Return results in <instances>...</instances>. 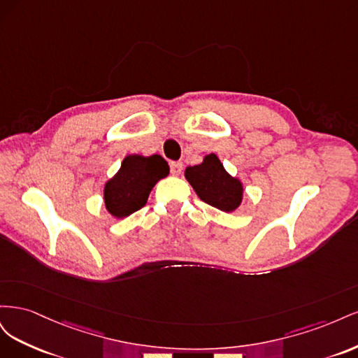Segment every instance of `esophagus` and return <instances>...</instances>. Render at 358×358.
Wrapping results in <instances>:
<instances>
[{"label":"esophagus","instance_id":"1","mask_svg":"<svg viewBox=\"0 0 358 358\" xmlns=\"http://www.w3.org/2000/svg\"><path fill=\"white\" fill-rule=\"evenodd\" d=\"M182 170H183L182 162H171V164H170V171H171L173 176H179Z\"/></svg>","mask_w":358,"mask_h":358}]
</instances>
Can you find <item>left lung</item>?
<instances>
[{
	"label": "left lung",
	"mask_w": 358,
	"mask_h": 358,
	"mask_svg": "<svg viewBox=\"0 0 358 358\" xmlns=\"http://www.w3.org/2000/svg\"><path fill=\"white\" fill-rule=\"evenodd\" d=\"M185 179L197 196L222 212H234L243 200V183L225 170L216 154H209L197 166L185 169Z\"/></svg>",
	"instance_id": "obj_1"
}]
</instances>
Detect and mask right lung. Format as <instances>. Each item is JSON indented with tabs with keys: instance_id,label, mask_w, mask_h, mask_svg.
<instances>
[{
	"instance_id": "right-lung-1",
	"label": "right lung",
	"mask_w": 358,
	"mask_h": 358,
	"mask_svg": "<svg viewBox=\"0 0 358 358\" xmlns=\"http://www.w3.org/2000/svg\"><path fill=\"white\" fill-rule=\"evenodd\" d=\"M170 167L161 155H127L115 176L106 182L104 206L113 218H127L142 209L157 182L169 176Z\"/></svg>"
}]
</instances>
